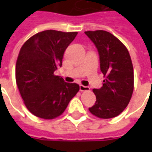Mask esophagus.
<instances>
[{"mask_svg": "<svg viewBox=\"0 0 152 152\" xmlns=\"http://www.w3.org/2000/svg\"><path fill=\"white\" fill-rule=\"evenodd\" d=\"M80 91H88V90H89V88L87 87V86H84L82 85H80Z\"/></svg>", "mask_w": 152, "mask_h": 152, "instance_id": "obj_1", "label": "esophagus"}]
</instances>
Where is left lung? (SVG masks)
I'll list each match as a JSON object with an SVG mask.
<instances>
[{
    "mask_svg": "<svg viewBox=\"0 0 152 152\" xmlns=\"http://www.w3.org/2000/svg\"><path fill=\"white\" fill-rule=\"evenodd\" d=\"M95 45L100 70L106 79L100 89H94L95 104L89 107L94 115L102 119L117 116L130 101L134 91V68L127 48L108 31H85Z\"/></svg>",
    "mask_w": 152,
    "mask_h": 152,
    "instance_id": "8db88e82",
    "label": "left lung"
}]
</instances>
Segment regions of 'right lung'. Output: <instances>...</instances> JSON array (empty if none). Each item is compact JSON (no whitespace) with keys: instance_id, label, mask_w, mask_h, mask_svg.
Here are the masks:
<instances>
[{"instance_id":"add662e5","label":"right lung","mask_w":152,"mask_h":152,"mask_svg":"<svg viewBox=\"0 0 152 152\" xmlns=\"http://www.w3.org/2000/svg\"><path fill=\"white\" fill-rule=\"evenodd\" d=\"M76 35V31H40L29 38L19 51L15 67L17 86L28 111L37 117L51 120L59 116L79 91V85L66 83L54 75Z\"/></svg>"}]
</instances>
